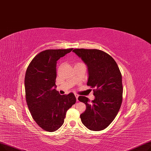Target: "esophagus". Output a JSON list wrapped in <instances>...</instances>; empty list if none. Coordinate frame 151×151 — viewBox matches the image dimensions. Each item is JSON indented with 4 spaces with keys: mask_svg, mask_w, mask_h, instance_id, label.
Masks as SVG:
<instances>
[{
    "mask_svg": "<svg viewBox=\"0 0 151 151\" xmlns=\"http://www.w3.org/2000/svg\"><path fill=\"white\" fill-rule=\"evenodd\" d=\"M75 96H76V98L77 101H78V95L77 94H75Z\"/></svg>",
    "mask_w": 151,
    "mask_h": 151,
    "instance_id": "esophagus-1",
    "label": "esophagus"
}]
</instances>
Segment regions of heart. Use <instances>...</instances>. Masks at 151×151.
Returning <instances> with one entry per match:
<instances>
[{
	"label": "heart",
	"instance_id": "1",
	"mask_svg": "<svg viewBox=\"0 0 151 151\" xmlns=\"http://www.w3.org/2000/svg\"><path fill=\"white\" fill-rule=\"evenodd\" d=\"M77 64H83V63H77Z\"/></svg>",
	"mask_w": 151,
	"mask_h": 151
}]
</instances>
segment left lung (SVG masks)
I'll return each mask as SVG.
<instances>
[{"instance_id":"obj_1","label":"left lung","mask_w":151,"mask_h":151,"mask_svg":"<svg viewBox=\"0 0 151 151\" xmlns=\"http://www.w3.org/2000/svg\"><path fill=\"white\" fill-rule=\"evenodd\" d=\"M73 52L88 66L87 85L93 88L95 96L91 103L87 97L78 96V101L86 105V110L81 115V121L90 130H103L116 117L122 103L120 69L112 57L102 50L77 48Z\"/></svg>"}]
</instances>
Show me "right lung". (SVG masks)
Segmentation results:
<instances>
[{
  "label": "right lung",
  "instance_id": "obj_1",
  "mask_svg": "<svg viewBox=\"0 0 151 151\" xmlns=\"http://www.w3.org/2000/svg\"><path fill=\"white\" fill-rule=\"evenodd\" d=\"M73 50H44L34 57L27 68L24 85L27 107L33 119L45 131L59 129L67 111L76 102L73 93L61 95L55 89L57 61Z\"/></svg>",
  "mask_w": 151,
  "mask_h": 151
}]
</instances>
